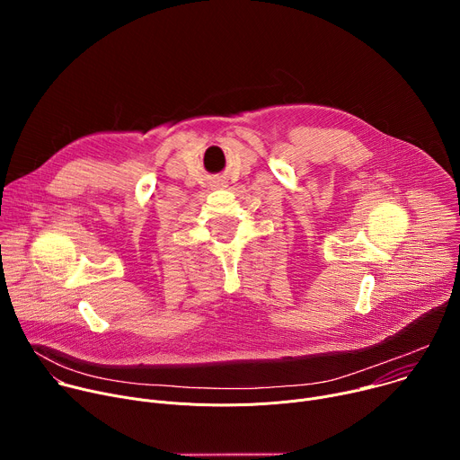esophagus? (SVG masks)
<instances>
[{
	"mask_svg": "<svg viewBox=\"0 0 460 460\" xmlns=\"http://www.w3.org/2000/svg\"><path fill=\"white\" fill-rule=\"evenodd\" d=\"M218 185H222V183H218Z\"/></svg>",
	"mask_w": 460,
	"mask_h": 460,
	"instance_id": "1",
	"label": "esophagus"
}]
</instances>
